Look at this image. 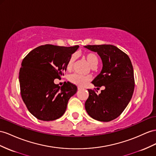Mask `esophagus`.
I'll list each match as a JSON object with an SVG mask.
<instances>
[{
    "label": "esophagus",
    "instance_id": "esophagus-1",
    "mask_svg": "<svg viewBox=\"0 0 156 156\" xmlns=\"http://www.w3.org/2000/svg\"><path fill=\"white\" fill-rule=\"evenodd\" d=\"M78 90H81L82 88H81V87H78Z\"/></svg>",
    "mask_w": 156,
    "mask_h": 156
}]
</instances>
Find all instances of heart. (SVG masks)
<instances>
[{
	"label": "heart",
	"instance_id": "1",
	"mask_svg": "<svg viewBox=\"0 0 156 156\" xmlns=\"http://www.w3.org/2000/svg\"><path fill=\"white\" fill-rule=\"evenodd\" d=\"M84 58L88 65L92 69H95L99 64V57L98 56L93 53V52H88L84 55ZM76 60V55H72L68 59L67 62L66 64V70L70 71L73 69L74 64ZM69 80L71 83L76 85L79 87L85 86L87 83L90 81V78L89 76H81L79 74H74L71 75L69 78Z\"/></svg>",
	"mask_w": 156,
	"mask_h": 156
}]
</instances>
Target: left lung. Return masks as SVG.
Segmentation results:
<instances>
[{"label": "left lung", "instance_id": "obj_1", "mask_svg": "<svg viewBox=\"0 0 156 156\" xmlns=\"http://www.w3.org/2000/svg\"><path fill=\"white\" fill-rule=\"evenodd\" d=\"M85 47L97 52L100 56L103 69L92 83L96 87H105L98 95L94 90L87 89L89 97L85 103V108L91 117L109 122L123 112L133 96V66L129 56L114 45H95Z\"/></svg>", "mask_w": 156, "mask_h": 156}]
</instances>
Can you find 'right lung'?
Instances as JSON below:
<instances>
[{
	"instance_id": "1",
	"label": "right lung",
	"mask_w": 156,
	"mask_h": 156,
	"mask_svg": "<svg viewBox=\"0 0 156 156\" xmlns=\"http://www.w3.org/2000/svg\"><path fill=\"white\" fill-rule=\"evenodd\" d=\"M78 47L47 44L31 51L23 59L19 73L21 96L37 119L50 121L62 117L69 99L76 93L73 83L67 82L61 87L54 80L64 76L68 59Z\"/></svg>"
}]
</instances>
